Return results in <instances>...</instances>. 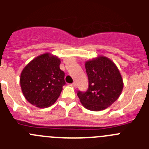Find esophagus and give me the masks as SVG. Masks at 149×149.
Returning a JSON list of instances; mask_svg holds the SVG:
<instances>
[{"instance_id": "1", "label": "esophagus", "mask_w": 149, "mask_h": 149, "mask_svg": "<svg viewBox=\"0 0 149 149\" xmlns=\"http://www.w3.org/2000/svg\"><path fill=\"white\" fill-rule=\"evenodd\" d=\"M72 86H74V87H76V86H77V84H76L75 82H74L72 84Z\"/></svg>"}]
</instances>
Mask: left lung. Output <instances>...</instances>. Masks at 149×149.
Returning <instances> with one entry per match:
<instances>
[{"instance_id": "left-lung-1", "label": "left lung", "mask_w": 149, "mask_h": 149, "mask_svg": "<svg viewBox=\"0 0 149 149\" xmlns=\"http://www.w3.org/2000/svg\"><path fill=\"white\" fill-rule=\"evenodd\" d=\"M85 68L89 80L86 92H77L83 106L92 111L107 108L116 101L123 89V81L113 62L106 56L86 61Z\"/></svg>"}]
</instances>
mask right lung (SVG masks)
<instances>
[{
    "label": "right lung",
    "instance_id": "obj_1",
    "mask_svg": "<svg viewBox=\"0 0 149 149\" xmlns=\"http://www.w3.org/2000/svg\"><path fill=\"white\" fill-rule=\"evenodd\" d=\"M60 60L46 53L36 57L22 70L20 85L28 102L39 108L51 106L65 84Z\"/></svg>",
    "mask_w": 149,
    "mask_h": 149
}]
</instances>
